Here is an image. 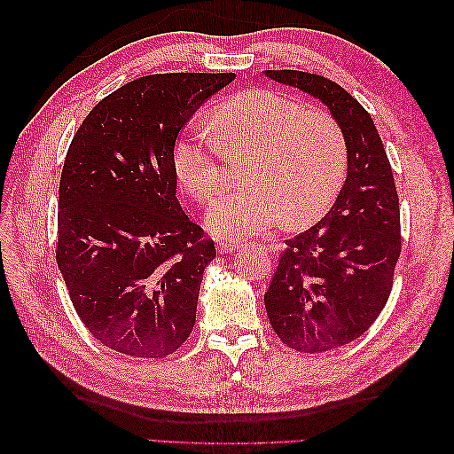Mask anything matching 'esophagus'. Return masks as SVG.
<instances>
[{
  "label": "esophagus",
  "instance_id": "1",
  "mask_svg": "<svg viewBox=\"0 0 454 454\" xmlns=\"http://www.w3.org/2000/svg\"><path fill=\"white\" fill-rule=\"evenodd\" d=\"M240 248V242H232V240H222L217 242V250L219 252H237Z\"/></svg>",
  "mask_w": 454,
  "mask_h": 454
}]
</instances>
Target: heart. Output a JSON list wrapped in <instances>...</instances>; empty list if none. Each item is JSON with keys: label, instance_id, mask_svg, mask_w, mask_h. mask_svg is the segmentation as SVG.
Wrapping results in <instances>:
<instances>
[{"label": "heart", "instance_id": "heart-1", "mask_svg": "<svg viewBox=\"0 0 454 454\" xmlns=\"http://www.w3.org/2000/svg\"><path fill=\"white\" fill-rule=\"evenodd\" d=\"M223 153H250L248 187L223 195L206 217L212 235L229 240L265 235L282 222H316L332 208L348 168L347 138L332 115L261 89L219 106L212 129L180 132L172 149L176 180L197 200H212L223 182Z\"/></svg>", "mask_w": 454, "mask_h": 454}]
</instances>
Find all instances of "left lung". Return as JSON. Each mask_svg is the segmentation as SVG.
Returning a JSON list of instances; mask_svg holds the SVG:
<instances>
[{"label":"left lung","mask_w":454,"mask_h":454,"mask_svg":"<svg viewBox=\"0 0 454 454\" xmlns=\"http://www.w3.org/2000/svg\"><path fill=\"white\" fill-rule=\"evenodd\" d=\"M320 100L348 147L347 180L318 223L286 240L265 309L287 347L316 354L348 345L377 320L400 257V200L371 115L340 85L297 70H265Z\"/></svg>","instance_id":"obj_1"}]
</instances>
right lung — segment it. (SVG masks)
Returning a JSON list of instances; mask_svg holds the SVG:
<instances>
[{
  "instance_id": "add662e5",
  "label": "right lung",
  "mask_w": 454,
  "mask_h": 454,
  "mask_svg": "<svg viewBox=\"0 0 454 454\" xmlns=\"http://www.w3.org/2000/svg\"><path fill=\"white\" fill-rule=\"evenodd\" d=\"M235 74H159L94 106L67 149L57 261L94 339L130 358H164L195 327L212 240L176 197L172 149Z\"/></svg>"
}]
</instances>
